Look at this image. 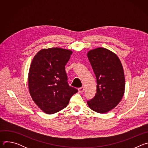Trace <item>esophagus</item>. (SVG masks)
Here are the masks:
<instances>
[{
	"label": "esophagus",
	"instance_id": "esophagus-1",
	"mask_svg": "<svg viewBox=\"0 0 148 148\" xmlns=\"http://www.w3.org/2000/svg\"><path fill=\"white\" fill-rule=\"evenodd\" d=\"M78 91L79 92H83L84 91V87H81L80 88H78Z\"/></svg>",
	"mask_w": 148,
	"mask_h": 148
}]
</instances>
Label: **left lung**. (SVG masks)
Here are the masks:
<instances>
[{
  "instance_id": "8db88e82",
  "label": "left lung",
  "mask_w": 148,
  "mask_h": 148,
  "mask_svg": "<svg viewBox=\"0 0 148 148\" xmlns=\"http://www.w3.org/2000/svg\"><path fill=\"white\" fill-rule=\"evenodd\" d=\"M88 60L97 78V92L87 101L93 111L107 113L119 103L125 91L123 67L118 56L103 47L90 50Z\"/></svg>"
}]
</instances>
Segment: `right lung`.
Listing matches in <instances>:
<instances>
[{
	"mask_svg": "<svg viewBox=\"0 0 148 148\" xmlns=\"http://www.w3.org/2000/svg\"><path fill=\"white\" fill-rule=\"evenodd\" d=\"M72 51L60 48L43 49L34 57L29 73L30 95L37 106L47 114L66 108L78 90L70 86L65 66Z\"/></svg>",
	"mask_w": 148,
	"mask_h": 148,
	"instance_id": "1",
	"label": "right lung"
}]
</instances>
